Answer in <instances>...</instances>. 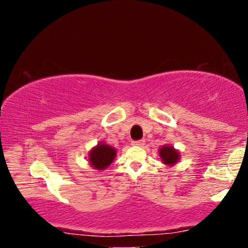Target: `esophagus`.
Wrapping results in <instances>:
<instances>
[{
    "mask_svg": "<svg viewBox=\"0 0 248 248\" xmlns=\"http://www.w3.org/2000/svg\"><path fill=\"white\" fill-rule=\"evenodd\" d=\"M145 143L144 140H135V141H132V144L133 145H137V147H142Z\"/></svg>",
    "mask_w": 248,
    "mask_h": 248,
    "instance_id": "obj_1",
    "label": "esophagus"
}]
</instances>
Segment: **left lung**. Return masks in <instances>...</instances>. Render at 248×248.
Returning <instances> with one entry per match:
<instances>
[{
  "label": "left lung",
  "mask_w": 248,
  "mask_h": 248,
  "mask_svg": "<svg viewBox=\"0 0 248 248\" xmlns=\"http://www.w3.org/2000/svg\"><path fill=\"white\" fill-rule=\"evenodd\" d=\"M162 162L166 165H175L179 158V154L170 145H165L159 151Z\"/></svg>",
  "instance_id": "obj_1"
}]
</instances>
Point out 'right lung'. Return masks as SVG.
Returning a JSON list of instances; mask_svg holds the SVG:
<instances>
[{"instance_id":"obj_1","label":"right lung","mask_w":248,"mask_h":248,"mask_svg":"<svg viewBox=\"0 0 248 248\" xmlns=\"http://www.w3.org/2000/svg\"><path fill=\"white\" fill-rule=\"evenodd\" d=\"M115 155H116V150L114 148L105 143H100L90 151L89 162L94 169L103 170L113 162Z\"/></svg>"}]
</instances>
